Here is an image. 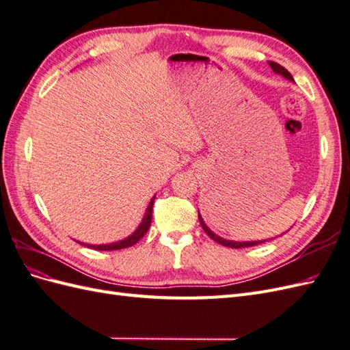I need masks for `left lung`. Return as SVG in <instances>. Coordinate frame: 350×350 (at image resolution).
Returning a JSON list of instances; mask_svg holds the SVG:
<instances>
[{
  "instance_id": "1",
  "label": "left lung",
  "mask_w": 350,
  "mask_h": 350,
  "mask_svg": "<svg viewBox=\"0 0 350 350\" xmlns=\"http://www.w3.org/2000/svg\"><path fill=\"white\" fill-rule=\"evenodd\" d=\"M269 65H271V68L273 69V72L281 74V75L285 77L286 79H290V81H294L288 70H286L284 66H281L280 64H276V62H269ZM198 219H200V223H201L202 229L205 230V234H207L211 239L216 241V243H219V244H221V245H225V247H230V248H244V247H253V245H258V244L265 243V241H248V243L245 241V243H237V241H229V239H225V238H220V237H217L216 234H214V232H211V230L207 228V225H205L200 214H198Z\"/></svg>"
}]
</instances>
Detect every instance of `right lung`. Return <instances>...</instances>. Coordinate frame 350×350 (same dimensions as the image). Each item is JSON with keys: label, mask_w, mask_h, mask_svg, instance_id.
Wrapping results in <instances>:
<instances>
[{"label": "right lung", "mask_w": 350, "mask_h": 350, "mask_svg": "<svg viewBox=\"0 0 350 350\" xmlns=\"http://www.w3.org/2000/svg\"><path fill=\"white\" fill-rule=\"evenodd\" d=\"M154 200H155V196L150 200L149 207H148V210H146V213H145V217H143V220H142V223L139 225V228H137L136 230H134L129 238H125V239H122V241H118V243H112V244H103V245L83 244V245L90 247V248H94V250H100V252H106V250H107V252H112V250L129 248V247L134 245L136 243H139V241H140L143 237H145V234H146L149 226H150V221H152V207H154ZM79 244H81V243H79Z\"/></svg>", "instance_id": "1"}]
</instances>
